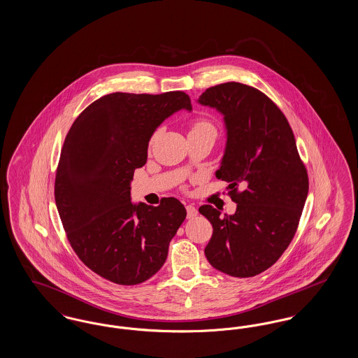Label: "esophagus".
Listing matches in <instances>:
<instances>
[{
	"instance_id": "esophagus-1",
	"label": "esophagus",
	"mask_w": 358,
	"mask_h": 358,
	"mask_svg": "<svg viewBox=\"0 0 358 358\" xmlns=\"http://www.w3.org/2000/svg\"><path fill=\"white\" fill-rule=\"evenodd\" d=\"M187 219H193L194 216H197V209L193 205H187Z\"/></svg>"
}]
</instances>
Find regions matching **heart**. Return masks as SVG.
Masks as SVG:
<instances>
[{"label":"heart","mask_w":358,"mask_h":358,"mask_svg":"<svg viewBox=\"0 0 358 358\" xmlns=\"http://www.w3.org/2000/svg\"><path fill=\"white\" fill-rule=\"evenodd\" d=\"M189 136H209L216 139L217 136V127L215 124V122L206 117H200L193 120L192 126H190V131ZM153 138L150 141V145L153 143Z\"/></svg>","instance_id":"b5f03b06"}]
</instances>
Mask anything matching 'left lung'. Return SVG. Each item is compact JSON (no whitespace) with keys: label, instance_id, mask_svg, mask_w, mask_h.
<instances>
[{"label":"left lung","instance_id":"left-lung-1","mask_svg":"<svg viewBox=\"0 0 358 358\" xmlns=\"http://www.w3.org/2000/svg\"><path fill=\"white\" fill-rule=\"evenodd\" d=\"M197 102L224 115L227 145L216 177L229 184L236 203V212L224 216L212 205L200 206L213 227L205 256L222 273L255 276L296 232L308 192L306 168L285 114L262 91L228 82L205 90Z\"/></svg>","mask_w":358,"mask_h":358}]
</instances>
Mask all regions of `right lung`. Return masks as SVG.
I'll list each match as a JSON object with an SVG mask.
<instances>
[{
    "label": "right lung",
    "mask_w": 358,
    "mask_h": 358,
    "mask_svg": "<svg viewBox=\"0 0 358 358\" xmlns=\"http://www.w3.org/2000/svg\"><path fill=\"white\" fill-rule=\"evenodd\" d=\"M182 108L192 110L182 91L114 92L91 103L66 136L55 180L60 220L79 259L117 285H138L158 273L187 217L174 197L158 206L133 204L130 197L155 129Z\"/></svg>",
    "instance_id": "obj_1"
}]
</instances>
